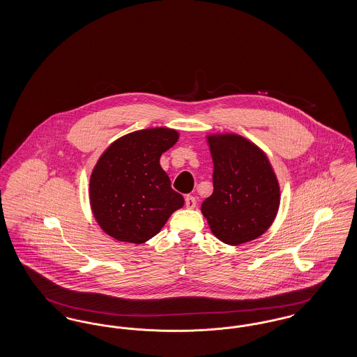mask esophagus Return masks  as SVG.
<instances>
[{
	"mask_svg": "<svg viewBox=\"0 0 357 357\" xmlns=\"http://www.w3.org/2000/svg\"><path fill=\"white\" fill-rule=\"evenodd\" d=\"M185 204H186L187 208H194L195 204H197V199H195V197H192V195H186Z\"/></svg>",
	"mask_w": 357,
	"mask_h": 357,
	"instance_id": "34e87169",
	"label": "esophagus"
}]
</instances>
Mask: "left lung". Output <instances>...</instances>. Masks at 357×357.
Here are the masks:
<instances>
[{
	"label": "left lung",
	"instance_id": "8db88e82",
	"mask_svg": "<svg viewBox=\"0 0 357 357\" xmlns=\"http://www.w3.org/2000/svg\"><path fill=\"white\" fill-rule=\"evenodd\" d=\"M214 163L213 194L201 211L213 234L237 246L262 236L280 207L272 165L255 143L236 134L207 136Z\"/></svg>",
	"mask_w": 357,
	"mask_h": 357
}]
</instances>
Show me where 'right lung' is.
I'll list each match as a JSON object with an SVG mask.
<instances>
[{
    "label": "right lung",
    "instance_id": "right-lung-1",
    "mask_svg": "<svg viewBox=\"0 0 357 357\" xmlns=\"http://www.w3.org/2000/svg\"><path fill=\"white\" fill-rule=\"evenodd\" d=\"M178 137L171 128L140 130L121 136L102 153L91 174L89 202L108 236L143 243L183 206V197L171 188L159 163Z\"/></svg>",
    "mask_w": 357,
    "mask_h": 357
}]
</instances>
